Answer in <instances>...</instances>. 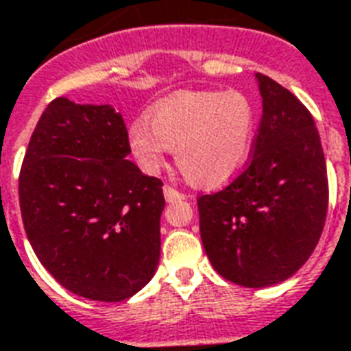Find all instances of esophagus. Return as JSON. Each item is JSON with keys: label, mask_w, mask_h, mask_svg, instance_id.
I'll return each mask as SVG.
<instances>
[{"label": "esophagus", "mask_w": 351, "mask_h": 351, "mask_svg": "<svg viewBox=\"0 0 351 351\" xmlns=\"http://www.w3.org/2000/svg\"><path fill=\"white\" fill-rule=\"evenodd\" d=\"M164 197L167 202H178V200L186 199V195L180 193L178 189H175V187L171 186H164Z\"/></svg>", "instance_id": "esophagus-1"}]
</instances>
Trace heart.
Masks as SVG:
<instances>
[{"instance_id": "obj_1", "label": "heart", "mask_w": 351, "mask_h": 351, "mask_svg": "<svg viewBox=\"0 0 351 351\" xmlns=\"http://www.w3.org/2000/svg\"><path fill=\"white\" fill-rule=\"evenodd\" d=\"M256 114L245 93L182 90L152 104L128 127V147L138 164L156 173L175 147L176 164L197 186L217 187L245 167L254 141Z\"/></svg>"}]
</instances>
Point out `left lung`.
<instances>
[{"instance_id":"1","label":"left lung","mask_w":351,"mask_h":351,"mask_svg":"<svg viewBox=\"0 0 351 351\" xmlns=\"http://www.w3.org/2000/svg\"><path fill=\"white\" fill-rule=\"evenodd\" d=\"M256 79L263 116L247 169L197 199L213 269L252 289L293 276L317 247L328 213L326 158L313 116L276 80Z\"/></svg>"}]
</instances>
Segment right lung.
<instances>
[{
  "instance_id": "1",
  "label": "right lung",
  "mask_w": 351,
  "mask_h": 351,
  "mask_svg": "<svg viewBox=\"0 0 351 351\" xmlns=\"http://www.w3.org/2000/svg\"><path fill=\"white\" fill-rule=\"evenodd\" d=\"M128 132L110 104H47L20 171V210L36 258L82 298L121 302L160 259L162 180L127 160Z\"/></svg>"
}]
</instances>
